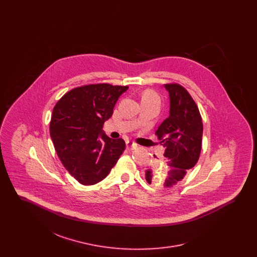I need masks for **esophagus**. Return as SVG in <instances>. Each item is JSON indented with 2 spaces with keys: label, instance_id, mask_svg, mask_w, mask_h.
Segmentation results:
<instances>
[{
  "label": "esophagus",
  "instance_id": "obj_1",
  "mask_svg": "<svg viewBox=\"0 0 257 257\" xmlns=\"http://www.w3.org/2000/svg\"><path fill=\"white\" fill-rule=\"evenodd\" d=\"M126 147H127L128 150H133V149H136V148L138 147V145L135 144L134 142L128 141V142L126 143Z\"/></svg>",
  "mask_w": 257,
  "mask_h": 257
}]
</instances>
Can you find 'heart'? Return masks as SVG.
I'll return each instance as SVG.
<instances>
[{
	"instance_id": "b5f03b06",
	"label": "heart",
	"mask_w": 257,
	"mask_h": 257,
	"mask_svg": "<svg viewBox=\"0 0 257 257\" xmlns=\"http://www.w3.org/2000/svg\"><path fill=\"white\" fill-rule=\"evenodd\" d=\"M149 99H154V100L160 101L158 94L152 89H147L143 93V100H149Z\"/></svg>"
}]
</instances>
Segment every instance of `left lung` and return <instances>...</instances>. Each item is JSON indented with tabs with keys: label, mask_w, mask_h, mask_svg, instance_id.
<instances>
[{
	"label": "left lung",
	"mask_w": 257,
	"mask_h": 257,
	"mask_svg": "<svg viewBox=\"0 0 257 257\" xmlns=\"http://www.w3.org/2000/svg\"><path fill=\"white\" fill-rule=\"evenodd\" d=\"M170 95V115L155 132L165 147L158 165L148 166L145 171L147 183L157 181V174L165 171L164 187H171L183 179L186 172L196 166L202 143L203 125L196 102L183 86L167 84Z\"/></svg>",
	"instance_id": "1"
}]
</instances>
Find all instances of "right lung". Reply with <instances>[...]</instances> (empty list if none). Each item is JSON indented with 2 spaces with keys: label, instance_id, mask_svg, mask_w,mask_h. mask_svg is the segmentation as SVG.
<instances>
[{
  "label": "right lung",
  "instance_id": "1",
  "mask_svg": "<svg viewBox=\"0 0 257 257\" xmlns=\"http://www.w3.org/2000/svg\"><path fill=\"white\" fill-rule=\"evenodd\" d=\"M128 86L110 84L73 88L56 104L50 134L64 168L83 185L103 180L125 149L122 139L112 140L103 125Z\"/></svg>",
  "mask_w": 257,
  "mask_h": 257
}]
</instances>
